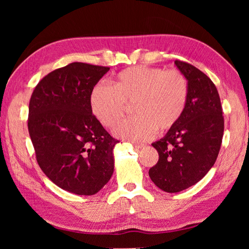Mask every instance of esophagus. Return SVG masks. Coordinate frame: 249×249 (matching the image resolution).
<instances>
[{
	"label": "esophagus",
	"instance_id": "esophagus-1",
	"mask_svg": "<svg viewBox=\"0 0 249 249\" xmlns=\"http://www.w3.org/2000/svg\"><path fill=\"white\" fill-rule=\"evenodd\" d=\"M132 144H133V146H134L135 148H136V149H137V148L139 149V148H141V147L144 146V144H142V143H136V142H133Z\"/></svg>",
	"mask_w": 249,
	"mask_h": 249
}]
</instances>
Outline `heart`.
<instances>
[{
  "label": "heart",
  "mask_w": 249,
  "mask_h": 249,
  "mask_svg": "<svg viewBox=\"0 0 249 249\" xmlns=\"http://www.w3.org/2000/svg\"><path fill=\"white\" fill-rule=\"evenodd\" d=\"M189 95V82L182 71L136 66L119 72L113 88L95 85L89 105L95 119L106 127L124 114L126 105H133L135 116L118 123L113 132L117 137L142 142L156 130L164 134L173 129L185 114Z\"/></svg>",
  "instance_id": "b5f03b06"
}]
</instances>
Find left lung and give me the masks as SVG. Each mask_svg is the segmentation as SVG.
<instances>
[{
    "label": "left lung",
    "instance_id": "8db88e82",
    "mask_svg": "<svg viewBox=\"0 0 249 249\" xmlns=\"http://www.w3.org/2000/svg\"><path fill=\"white\" fill-rule=\"evenodd\" d=\"M175 63L189 82V102L179 123L152 144L159 160L148 171L155 185L168 193L185 190L207 175L219 154L224 130L214 83L190 63Z\"/></svg>",
    "mask_w": 249,
    "mask_h": 249
}]
</instances>
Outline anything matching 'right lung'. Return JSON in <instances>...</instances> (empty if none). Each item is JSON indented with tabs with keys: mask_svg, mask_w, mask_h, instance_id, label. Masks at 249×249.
<instances>
[{
	"mask_svg": "<svg viewBox=\"0 0 249 249\" xmlns=\"http://www.w3.org/2000/svg\"><path fill=\"white\" fill-rule=\"evenodd\" d=\"M110 70L73 62L48 73L29 103L28 130L39 167L69 192L92 195L114 170L113 138L93 116L91 90Z\"/></svg>",
	"mask_w": 249,
	"mask_h": 249,
	"instance_id": "add662e5",
	"label": "right lung"
}]
</instances>
